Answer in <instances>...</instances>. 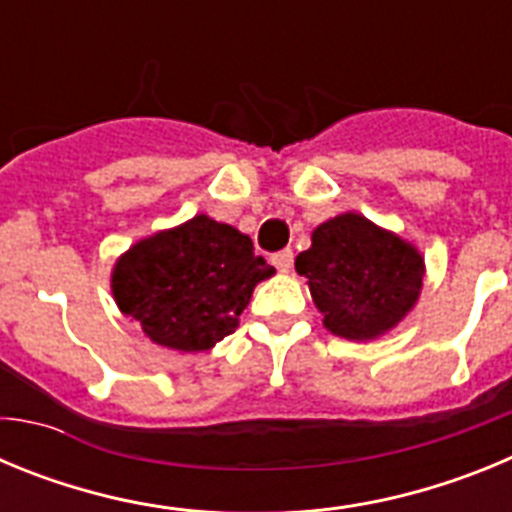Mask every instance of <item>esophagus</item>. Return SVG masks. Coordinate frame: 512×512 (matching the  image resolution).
Listing matches in <instances>:
<instances>
[{
  "label": "esophagus",
  "instance_id": "esophagus-1",
  "mask_svg": "<svg viewBox=\"0 0 512 512\" xmlns=\"http://www.w3.org/2000/svg\"><path fill=\"white\" fill-rule=\"evenodd\" d=\"M271 264L277 266L279 271H289L292 264H295V253H292V248H282V251H277L271 256Z\"/></svg>",
  "mask_w": 512,
  "mask_h": 512
}]
</instances>
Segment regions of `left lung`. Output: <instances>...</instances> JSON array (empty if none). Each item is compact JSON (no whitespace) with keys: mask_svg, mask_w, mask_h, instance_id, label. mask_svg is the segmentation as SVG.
<instances>
[{"mask_svg":"<svg viewBox=\"0 0 512 512\" xmlns=\"http://www.w3.org/2000/svg\"><path fill=\"white\" fill-rule=\"evenodd\" d=\"M295 269L307 277L325 328L356 341L400 323L423 287L420 253L354 212L320 225Z\"/></svg>","mask_w":512,"mask_h":512,"instance_id":"obj_1","label":"left lung"}]
</instances>
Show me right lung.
<instances>
[{
  "mask_svg": "<svg viewBox=\"0 0 512 512\" xmlns=\"http://www.w3.org/2000/svg\"><path fill=\"white\" fill-rule=\"evenodd\" d=\"M271 274L248 235L197 215L135 243L112 271V295L158 346L207 351L238 328L253 287Z\"/></svg>",
  "mask_w": 512,
  "mask_h": 512,
  "instance_id": "add662e5",
  "label": "right lung"
}]
</instances>
